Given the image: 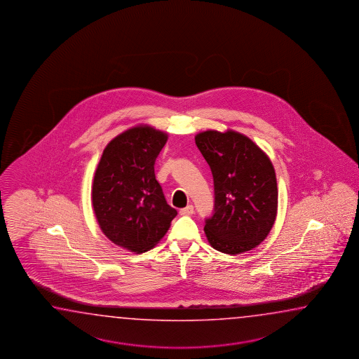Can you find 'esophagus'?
Listing matches in <instances>:
<instances>
[{
    "label": "esophagus",
    "mask_w": 359,
    "mask_h": 359,
    "mask_svg": "<svg viewBox=\"0 0 359 359\" xmlns=\"http://www.w3.org/2000/svg\"><path fill=\"white\" fill-rule=\"evenodd\" d=\"M180 214L183 215V217H189V215H192L194 214V206L192 205H187L186 208H183L180 210Z\"/></svg>",
    "instance_id": "1"
}]
</instances>
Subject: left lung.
Returning a JSON list of instances; mask_svg holds the SVG:
<instances>
[{"instance_id": "8db88e82", "label": "left lung", "mask_w": 359, "mask_h": 359, "mask_svg": "<svg viewBox=\"0 0 359 359\" xmlns=\"http://www.w3.org/2000/svg\"><path fill=\"white\" fill-rule=\"evenodd\" d=\"M195 141L214 180V214L204 228L211 247L238 255L259 246L278 212V184L270 158L246 135L233 130H208Z\"/></svg>"}]
</instances>
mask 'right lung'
Masks as SVG:
<instances>
[{"mask_svg":"<svg viewBox=\"0 0 359 359\" xmlns=\"http://www.w3.org/2000/svg\"><path fill=\"white\" fill-rule=\"evenodd\" d=\"M167 140L168 135L154 127H131L108 142L94 175L92 203L99 226L131 252L151 250L177 215L154 173Z\"/></svg>","mask_w":359,"mask_h":359,"instance_id":"add662e5","label":"right lung"}]
</instances>
